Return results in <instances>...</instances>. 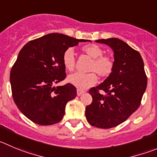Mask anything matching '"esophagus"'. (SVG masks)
Returning <instances> with one entry per match:
<instances>
[{"label":"esophagus","instance_id":"obj_1","mask_svg":"<svg viewBox=\"0 0 157 157\" xmlns=\"http://www.w3.org/2000/svg\"><path fill=\"white\" fill-rule=\"evenodd\" d=\"M84 90H80V89H78L77 90V96H80V95L84 93Z\"/></svg>","mask_w":157,"mask_h":157}]
</instances>
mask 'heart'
I'll use <instances>...</instances> for the list:
<instances>
[{
  "label": "heart",
  "instance_id": "obj_1",
  "mask_svg": "<svg viewBox=\"0 0 157 157\" xmlns=\"http://www.w3.org/2000/svg\"><path fill=\"white\" fill-rule=\"evenodd\" d=\"M81 51L92 58L88 67L90 72L86 74L75 73L70 75L67 80L80 90H85L98 82V74L101 77H108L115 68V60L112 56L104 55V49L96 44H87L81 48ZM63 64L67 70L71 72L75 68V57L72 48H67L63 53Z\"/></svg>",
  "mask_w": 157,
  "mask_h": 157
}]
</instances>
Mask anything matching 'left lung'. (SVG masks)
I'll use <instances>...</instances> for the list:
<instances>
[{
    "instance_id": "obj_1",
    "label": "left lung",
    "mask_w": 157,
    "mask_h": 157,
    "mask_svg": "<svg viewBox=\"0 0 157 157\" xmlns=\"http://www.w3.org/2000/svg\"><path fill=\"white\" fill-rule=\"evenodd\" d=\"M114 51L115 68L112 74L89 94L92 103L85 115L92 126L110 128L120 125L138 109L147 86V77L141 55L118 39H99ZM104 90L106 94L100 93Z\"/></svg>"
}]
</instances>
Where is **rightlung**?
Returning a JSON list of instances; mask_svg holds the SVG:
<instances>
[{
  "label": "right lung",
  "instance_id": "obj_1",
  "mask_svg": "<svg viewBox=\"0 0 157 157\" xmlns=\"http://www.w3.org/2000/svg\"><path fill=\"white\" fill-rule=\"evenodd\" d=\"M87 41L51 33L29 41L20 50L10 81L14 103L29 119L40 125L63 119L67 103L77 97V88L70 83L56 87L52 84L67 77L64 51Z\"/></svg>",
  "mask_w": 157,
  "mask_h": 157
}]
</instances>
